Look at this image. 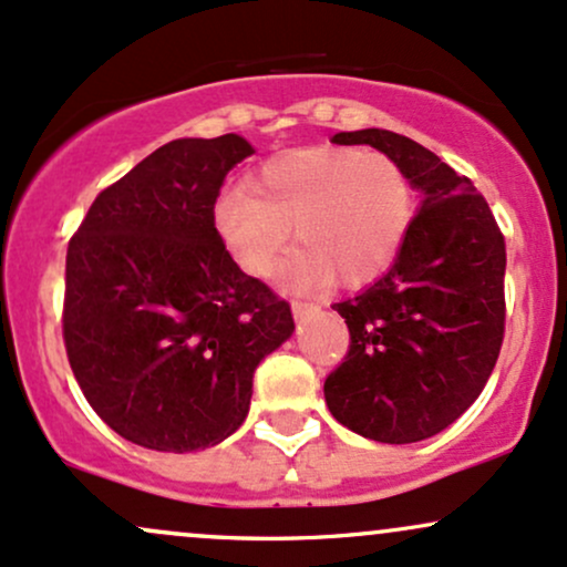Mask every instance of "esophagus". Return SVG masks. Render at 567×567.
Wrapping results in <instances>:
<instances>
[{
	"label": "esophagus",
	"mask_w": 567,
	"mask_h": 567,
	"mask_svg": "<svg viewBox=\"0 0 567 567\" xmlns=\"http://www.w3.org/2000/svg\"><path fill=\"white\" fill-rule=\"evenodd\" d=\"M290 309H292V317H296V320H303V317H309V315H315V311H320V306L309 303V301H292Z\"/></svg>",
	"instance_id": "esophagus-1"
}]
</instances>
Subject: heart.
Masks as SVG:
<instances>
[{"label":"heart","mask_w":567,"mask_h":567,"mask_svg":"<svg viewBox=\"0 0 567 567\" xmlns=\"http://www.w3.org/2000/svg\"><path fill=\"white\" fill-rule=\"evenodd\" d=\"M415 216L410 175L389 154L354 146H306L282 152L247 188L216 205V229L231 258L252 277H269L290 239L292 288L375 279L405 245Z\"/></svg>","instance_id":"1"}]
</instances>
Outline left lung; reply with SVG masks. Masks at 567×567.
Returning <instances> with one entry per match:
<instances>
[{
  "mask_svg": "<svg viewBox=\"0 0 567 567\" xmlns=\"http://www.w3.org/2000/svg\"><path fill=\"white\" fill-rule=\"evenodd\" d=\"M330 141L389 154L424 194L392 269L333 306L351 341L324 379L338 424L408 445L451 426L496 368L506 320L504 234L472 181L421 143L379 127Z\"/></svg>",
  "mask_w": 567,
  "mask_h": 567,
  "instance_id": "left-lung-1",
  "label": "left lung"
}]
</instances>
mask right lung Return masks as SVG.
I'll return each instance as SVG.
<instances>
[{"instance_id":"right-lung-1","label":"right lung","mask_w":567,"mask_h":567,"mask_svg":"<svg viewBox=\"0 0 567 567\" xmlns=\"http://www.w3.org/2000/svg\"><path fill=\"white\" fill-rule=\"evenodd\" d=\"M243 135L178 138L103 188L66 252L63 341L90 408L148 451L192 453L243 426L252 373L288 341L290 303L216 229Z\"/></svg>"}]
</instances>
